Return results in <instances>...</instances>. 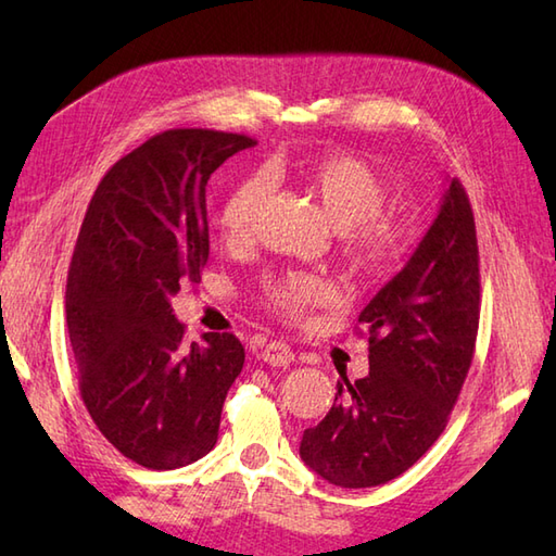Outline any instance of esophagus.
<instances>
[{
	"mask_svg": "<svg viewBox=\"0 0 556 556\" xmlns=\"http://www.w3.org/2000/svg\"><path fill=\"white\" fill-rule=\"evenodd\" d=\"M260 358L267 365H277V368H281V365H289L293 361V351L285 341H269V344L260 351Z\"/></svg>",
	"mask_w": 556,
	"mask_h": 556,
	"instance_id": "1",
	"label": "esophagus"
}]
</instances>
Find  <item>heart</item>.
I'll return each instance as SVG.
<instances>
[{"label":"heart","instance_id":"obj_1","mask_svg":"<svg viewBox=\"0 0 556 556\" xmlns=\"http://www.w3.org/2000/svg\"><path fill=\"white\" fill-rule=\"evenodd\" d=\"M299 179L325 219L341 233L349 263L363 271H377L392 263L399 251V233L380 219L387 188L368 162L351 155H323L299 164ZM269 184L263 174L245 176L231 188L219 210V227L229 243H248ZM267 301L291 317L303 315L332 296V287L313 275H285L267 281Z\"/></svg>","mask_w":556,"mask_h":556}]
</instances>
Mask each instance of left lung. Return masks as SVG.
<instances>
[{"instance_id":"8db88e82","label":"left lung","mask_w":556,"mask_h":556,"mask_svg":"<svg viewBox=\"0 0 556 556\" xmlns=\"http://www.w3.org/2000/svg\"><path fill=\"white\" fill-rule=\"evenodd\" d=\"M478 320L473 210L460 184L446 179L430 229L358 315L370 334V372L337 382L332 408L303 432V464L349 490L408 470L444 430L473 361Z\"/></svg>"}]
</instances>
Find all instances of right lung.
I'll use <instances>...</instances> for the list:
<instances>
[{
    "instance_id": "obj_1",
    "label": "right lung",
    "mask_w": 556,
    "mask_h": 556,
    "mask_svg": "<svg viewBox=\"0 0 556 556\" xmlns=\"http://www.w3.org/2000/svg\"><path fill=\"white\" fill-rule=\"evenodd\" d=\"M255 140L174 128L104 174L66 279V327L80 396L98 430L136 460L172 470L217 442L245 353L233 334L186 344L172 299L210 257L205 186Z\"/></svg>"
}]
</instances>
